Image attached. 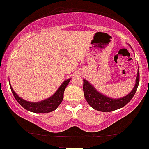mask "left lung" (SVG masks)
<instances>
[{
  "instance_id": "1",
  "label": "left lung",
  "mask_w": 149,
  "mask_h": 149,
  "mask_svg": "<svg viewBox=\"0 0 149 149\" xmlns=\"http://www.w3.org/2000/svg\"><path fill=\"white\" fill-rule=\"evenodd\" d=\"M139 83V71L138 69L136 83L132 90L127 95L120 99H111L101 94L90 84L83 79V92L85 100L94 109L102 112H111L125 107L134 97Z\"/></svg>"
}]
</instances>
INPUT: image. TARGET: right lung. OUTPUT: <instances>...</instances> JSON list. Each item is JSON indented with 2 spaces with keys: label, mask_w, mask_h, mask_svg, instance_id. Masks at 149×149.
<instances>
[{
  "label": "right lung",
  "mask_w": 149,
  "mask_h": 149,
  "mask_svg": "<svg viewBox=\"0 0 149 149\" xmlns=\"http://www.w3.org/2000/svg\"><path fill=\"white\" fill-rule=\"evenodd\" d=\"M70 80H71V78L65 80L52 97L39 102H30L23 100L17 95L16 92L11 87L10 83V86L15 98L22 107L24 108L27 111L36 113H47L57 109L59 104L61 103L64 98V90L67 85L69 84Z\"/></svg>",
  "instance_id": "1"
}]
</instances>
